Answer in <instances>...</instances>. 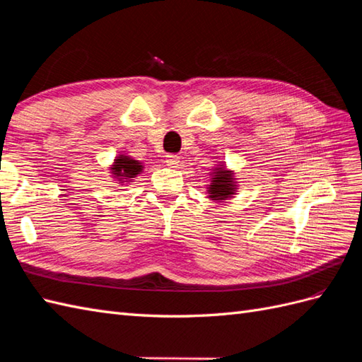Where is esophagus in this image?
Wrapping results in <instances>:
<instances>
[{
  "mask_svg": "<svg viewBox=\"0 0 362 362\" xmlns=\"http://www.w3.org/2000/svg\"><path fill=\"white\" fill-rule=\"evenodd\" d=\"M166 165L168 166H171V168H174V166H177L179 165V162H180V159H179V156H175V154H168L166 156Z\"/></svg>",
  "mask_w": 362,
  "mask_h": 362,
  "instance_id": "obj_1",
  "label": "esophagus"
}]
</instances>
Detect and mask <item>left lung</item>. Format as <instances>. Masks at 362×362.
Wrapping results in <instances>:
<instances>
[{
	"mask_svg": "<svg viewBox=\"0 0 362 362\" xmlns=\"http://www.w3.org/2000/svg\"><path fill=\"white\" fill-rule=\"evenodd\" d=\"M209 175H211V183L208 185L206 192L209 194L208 197L211 200L225 202L228 199L234 197V194L238 189L234 171L228 170L223 165H217L216 168H212Z\"/></svg>",
	"mask_w": 362,
	"mask_h": 362,
	"instance_id": "1",
	"label": "left lung"
}]
</instances>
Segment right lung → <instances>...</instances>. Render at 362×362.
I'll return each mask as SVG.
<instances>
[{
	"mask_svg": "<svg viewBox=\"0 0 362 362\" xmlns=\"http://www.w3.org/2000/svg\"><path fill=\"white\" fill-rule=\"evenodd\" d=\"M142 170H144L142 162L134 160L133 157H129L127 154L116 156L113 165L110 166L111 177L117 180L119 183L132 182L134 177H137V174L142 173Z\"/></svg>",
	"mask_w": 362,
	"mask_h": 362,
	"instance_id": "add662e5",
	"label": "right lung"
}]
</instances>
